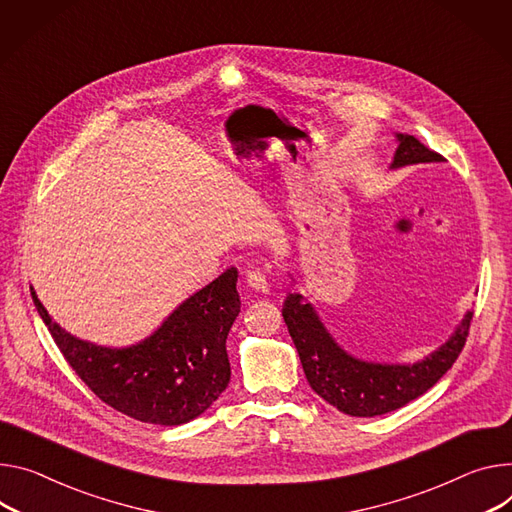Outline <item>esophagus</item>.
<instances>
[{
	"mask_svg": "<svg viewBox=\"0 0 512 512\" xmlns=\"http://www.w3.org/2000/svg\"><path fill=\"white\" fill-rule=\"evenodd\" d=\"M247 286L259 294H267L269 292V284H267V277L261 271H249L247 273Z\"/></svg>",
	"mask_w": 512,
	"mask_h": 512,
	"instance_id": "obj_1",
	"label": "esophagus"
}]
</instances>
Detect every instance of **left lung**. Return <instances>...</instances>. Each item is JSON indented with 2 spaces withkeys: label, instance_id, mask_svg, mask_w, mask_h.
Instances as JSON below:
<instances>
[{
  "label": "left lung",
  "instance_id": "obj_1",
  "mask_svg": "<svg viewBox=\"0 0 512 512\" xmlns=\"http://www.w3.org/2000/svg\"><path fill=\"white\" fill-rule=\"evenodd\" d=\"M396 141L398 147L390 169L443 161L439 153L427 149L410 134L396 132ZM472 314L468 310L451 337L427 357L414 363H378L347 353L302 294H288L282 308L310 388L349 416H380L402 408L433 388L466 345Z\"/></svg>",
  "mask_w": 512,
  "mask_h": 512
}]
</instances>
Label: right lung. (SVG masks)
I'll return each instance as SVG.
<instances>
[{"label":"right lung","instance_id":"add662e5","mask_svg":"<svg viewBox=\"0 0 512 512\" xmlns=\"http://www.w3.org/2000/svg\"><path fill=\"white\" fill-rule=\"evenodd\" d=\"M230 267L185 298L147 339L102 347L77 339L30 294L57 347L100 400L141 423L177 427L206 412L230 382L226 337L241 312Z\"/></svg>","mask_w":512,"mask_h":512}]
</instances>
